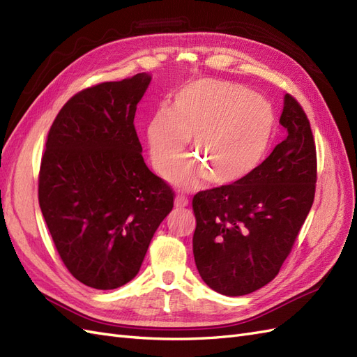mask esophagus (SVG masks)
I'll list each match as a JSON object with an SVG mask.
<instances>
[{"label": "esophagus", "mask_w": 357, "mask_h": 357, "mask_svg": "<svg viewBox=\"0 0 357 357\" xmlns=\"http://www.w3.org/2000/svg\"><path fill=\"white\" fill-rule=\"evenodd\" d=\"M187 205H188V199L184 195H176V197H175V206L178 209H181V208H185Z\"/></svg>", "instance_id": "esophagus-1"}]
</instances>
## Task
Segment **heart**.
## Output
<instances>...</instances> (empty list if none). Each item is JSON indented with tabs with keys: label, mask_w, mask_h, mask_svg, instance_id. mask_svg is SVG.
Returning <instances> with one entry per match:
<instances>
[{
	"label": "heart",
	"mask_w": 357,
	"mask_h": 357,
	"mask_svg": "<svg viewBox=\"0 0 357 357\" xmlns=\"http://www.w3.org/2000/svg\"><path fill=\"white\" fill-rule=\"evenodd\" d=\"M276 116L266 98L222 79H195L179 87L170 108L155 109L146 125L153 167L167 172L191 137L197 160L179 162L167 176L184 187L202 178L235 184L257 170L273 140Z\"/></svg>",
	"instance_id": "obj_1"
}]
</instances>
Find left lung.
Returning <instances> with one entry per match:
<instances>
[{
    "label": "left lung",
    "mask_w": 357,
    "mask_h": 357,
    "mask_svg": "<svg viewBox=\"0 0 357 357\" xmlns=\"http://www.w3.org/2000/svg\"><path fill=\"white\" fill-rule=\"evenodd\" d=\"M288 135L252 175L193 197V253L200 278L225 296H245L278 276L314 204L317 151L309 119L285 95Z\"/></svg>",
    "instance_id": "left-lung-1"
}]
</instances>
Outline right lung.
Listing matches in <instances>:
<instances>
[{"mask_svg": "<svg viewBox=\"0 0 357 357\" xmlns=\"http://www.w3.org/2000/svg\"><path fill=\"white\" fill-rule=\"evenodd\" d=\"M149 83L143 72L78 91L47 137L39 205L63 264L90 288L134 279L173 208L175 191L144 164L134 126Z\"/></svg>", "mask_w": 357, "mask_h": 357, "instance_id": "1", "label": "right lung"}]
</instances>
